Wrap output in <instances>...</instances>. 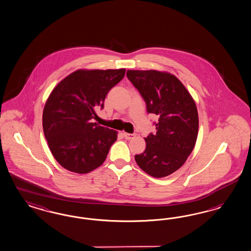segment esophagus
Listing matches in <instances>:
<instances>
[{
	"instance_id": "esophagus-1",
	"label": "esophagus",
	"mask_w": 251,
	"mask_h": 251,
	"mask_svg": "<svg viewBox=\"0 0 251 251\" xmlns=\"http://www.w3.org/2000/svg\"><path fill=\"white\" fill-rule=\"evenodd\" d=\"M123 135H124V137L127 139V140H130V139H132L135 136V133H127V132H124Z\"/></svg>"
}]
</instances>
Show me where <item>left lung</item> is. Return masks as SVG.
I'll use <instances>...</instances> for the list:
<instances>
[{
  "instance_id": "obj_1",
  "label": "left lung",
  "mask_w": 251,
  "mask_h": 251,
  "mask_svg": "<svg viewBox=\"0 0 251 251\" xmlns=\"http://www.w3.org/2000/svg\"><path fill=\"white\" fill-rule=\"evenodd\" d=\"M127 77L158 116L156 133L146 140L144 153L135 156L139 167L150 176L163 178L179 170L198 138L199 113L189 92L174 75L157 70H127Z\"/></svg>"
}]
</instances>
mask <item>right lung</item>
Wrapping results in <instances>:
<instances>
[{
	"label": "right lung",
	"instance_id": "obj_1",
	"mask_svg": "<svg viewBox=\"0 0 251 251\" xmlns=\"http://www.w3.org/2000/svg\"><path fill=\"white\" fill-rule=\"evenodd\" d=\"M126 69H78L53 88L43 113L52 156L69 172L84 174L104 163L118 132L92 122Z\"/></svg>",
	"mask_w": 251,
	"mask_h": 251
}]
</instances>
